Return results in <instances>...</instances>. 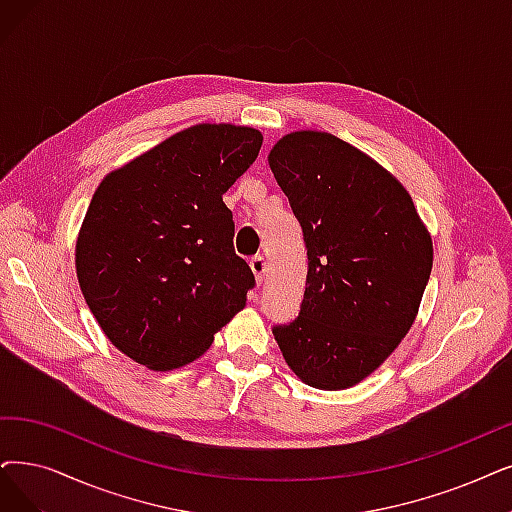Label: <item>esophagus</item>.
<instances>
[{
  "label": "esophagus",
  "instance_id": "obj_1",
  "mask_svg": "<svg viewBox=\"0 0 512 512\" xmlns=\"http://www.w3.org/2000/svg\"><path fill=\"white\" fill-rule=\"evenodd\" d=\"M250 269H252V273H254V277H256V281L258 283H262V279H264V273H267V260H264V256H254L252 260H250Z\"/></svg>",
  "mask_w": 512,
  "mask_h": 512
}]
</instances>
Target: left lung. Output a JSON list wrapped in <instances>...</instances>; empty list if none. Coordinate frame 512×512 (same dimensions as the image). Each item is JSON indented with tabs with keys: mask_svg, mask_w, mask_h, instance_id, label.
Listing matches in <instances>:
<instances>
[{
	"mask_svg": "<svg viewBox=\"0 0 512 512\" xmlns=\"http://www.w3.org/2000/svg\"><path fill=\"white\" fill-rule=\"evenodd\" d=\"M269 166L309 256L300 313L273 336L302 382L355 386L410 332L433 269L431 235L401 182L334 134L283 136Z\"/></svg>",
	"mask_w": 512,
	"mask_h": 512,
	"instance_id": "1",
	"label": "left lung"
}]
</instances>
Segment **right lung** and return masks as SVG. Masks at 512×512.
Segmentation results:
<instances>
[{
	"mask_svg": "<svg viewBox=\"0 0 512 512\" xmlns=\"http://www.w3.org/2000/svg\"><path fill=\"white\" fill-rule=\"evenodd\" d=\"M260 145L254 128L191 126L107 174L90 201L75 245L81 294L111 344L149 370L206 353L254 288L222 195Z\"/></svg>",
	"mask_w": 512,
	"mask_h": 512,
	"instance_id": "obj_1",
	"label": "right lung"
}]
</instances>
